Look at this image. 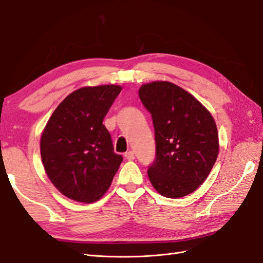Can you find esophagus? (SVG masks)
Listing matches in <instances>:
<instances>
[{
	"mask_svg": "<svg viewBox=\"0 0 263 263\" xmlns=\"http://www.w3.org/2000/svg\"><path fill=\"white\" fill-rule=\"evenodd\" d=\"M125 157H126L127 160H134V159H135V153L130 150V151H128V153L125 154Z\"/></svg>",
	"mask_w": 263,
	"mask_h": 263,
	"instance_id": "esophagus-1",
	"label": "esophagus"
}]
</instances>
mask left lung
Returning a JSON list of instances; mask_svg holds the SVG:
<instances>
[{"label": "left lung", "instance_id": "obj_1", "mask_svg": "<svg viewBox=\"0 0 263 263\" xmlns=\"http://www.w3.org/2000/svg\"><path fill=\"white\" fill-rule=\"evenodd\" d=\"M139 98L155 127L156 158L148 166L151 184L170 198L194 192L218 156L213 116L193 95L171 82L141 85Z\"/></svg>", "mask_w": 263, "mask_h": 263}]
</instances>
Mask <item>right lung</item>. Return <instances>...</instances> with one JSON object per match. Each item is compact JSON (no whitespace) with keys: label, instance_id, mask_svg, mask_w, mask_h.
Returning <instances> with one entry per match:
<instances>
[{"label":"right lung","instance_id":"right-lung-1","mask_svg":"<svg viewBox=\"0 0 263 263\" xmlns=\"http://www.w3.org/2000/svg\"><path fill=\"white\" fill-rule=\"evenodd\" d=\"M121 91L113 84L81 87L60 103L45 127L41 138L45 171L71 200H100L123 161L103 125Z\"/></svg>","mask_w":263,"mask_h":263}]
</instances>
